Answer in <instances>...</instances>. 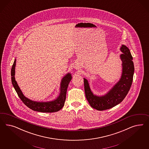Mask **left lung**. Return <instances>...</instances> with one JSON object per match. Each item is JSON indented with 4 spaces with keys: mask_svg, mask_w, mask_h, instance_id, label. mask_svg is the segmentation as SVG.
<instances>
[{
    "mask_svg": "<svg viewBox=\"0 0 149 149\" xmlns=\"http://www.w3.org/2000/svg\"><path fill=\"white\" fill-rule=\"evenodd\" d=\"M120 50L122 53L120 56L122 61L121 76L107 93L100 96L93 94L88 80L84 78L86 99L91 107L97 110H107L117 105L126 97L130 90L134 72L133 57L126 46L122 45Z\"/></svg>",
    "mask_w": 149,
    "mask_h": 149,
    "instance_id": "obj_1",
    "label": "left lung"
}]
</instances>
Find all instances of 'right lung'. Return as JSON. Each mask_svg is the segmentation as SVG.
I'll use <instances>...</instances> for the list:
<instances>
[{
  "instance_id": "add662e5",
  "label": "right lung",
  "mask_w": 149,
  "mask_h": 149,
  "mask_svg": "<svg viewBox=\"0 0 149 149\" xmlns=\"http://www.w3.org/2000/svg\"><path fill=\"white\" fill-rule=\"evenodd\" d=\"M16 59L15 58L14 64L11 68V82L14 88L16 91L18 97L22 100L23 103L29 108L34 111L41 113H54L57 112L62 108L64 105V102L66 99L67 91L68 85L72 79V74L70 72L67 73L62 79L60 84V92L58 96L56 99L48 102H37L29 99L23 94L18 86L17 82L15 80V67H16Z\"/></svg>"
}]
</instances>
